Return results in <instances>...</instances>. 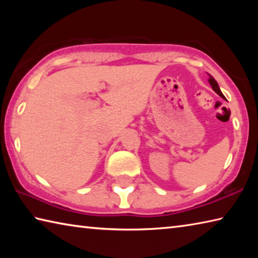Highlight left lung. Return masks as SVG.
<instances>
[{
    "instance_id": "8db88e82",
    "label": "left lung",
    "mask_w": 258,
    "mask_h": 258,
    "mask_svg": "<svg viewBox=\"0 0 258 258\" xmlns=\"http://www.w3.org/2000/svg\"><path fill=\"white\" fill-rule=\"evenodd\" d=\"M209 75V74H208ZM208 82H209V84L212 85V89L215 91V92L220 95V97H222V98H224V95L222 94V92H221V90H220V87H218V84H217V82L214 80V77L212 76V75H209V80H208Z\"/></svg>"
}]
</instances>
